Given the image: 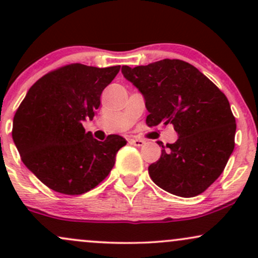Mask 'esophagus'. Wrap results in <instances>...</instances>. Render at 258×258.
<instances>
[{
    "label": "esophagus",
    "instance_id": "34e87169",
    "mask_svg": "<svg viewBox=\"0 0 258 258\" xmlns=\"http://www.w3.org/2000/svg\"><path fill=\"white\" fill-rule=\"evenodd\" d=\"M128 142L132 144V146H135V147H142L144 143H146L143 139H138V138H131Z\"/></svg>",
    "mask_w": 258,
    "mask_h": 258
}]
</instances>
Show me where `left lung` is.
Segmentation results:
<instances>
[{
	"label": "left lung",
	"mask_w": 258,
	"mask_h": 258,
	"mask_svg": "<svg viewBox=\"0 0 258 258\" xmlns=\"http://www.w3.org/2000/svg\"><path fill=\"white\" fill-rule=\"evenodd\" d=\"M138 88L149 115L147 125L173 126L178 139L162 147L148 167L156 185L173 195L197 197L215 182L234 150L235 117L224 93L197 68L179 59L121 68Z\"/></svg>",
	"instance_id": "8db88e82"
}]
</instances>
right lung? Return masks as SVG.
<instances>
[{"label": "right lung", "instance_id": "obj_1", "mask_svg": "<svg viewBox=\"0 0 258 258\" xmlns=\"http://www.w3.org/2000/svg\"><path fill=\"white\" fill-rule=\"evenodd\" d=\"M119 70L120 65H65L37 80L18 108L14 144L25 166L54 191L84 194L114 167L126 139L110 135L97 141L82 122L93 119L100 94Z\"/></svg>", "mask_w": 258, "mask_h": 258}]
</instances>
